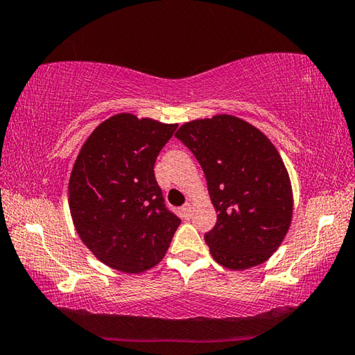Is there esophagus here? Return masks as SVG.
I'll list each match as a JSON object with an SVG mask.
<instances>
[{
	"instance_id": "esophagus-1",
	"label": "esophagus",
	"mask_w": 355,
	"mask_h": 355,
	"mask_svg": "<svg viewBox=\"0 0 355 355\" xmlns=\"http://www.w3.org/2000/svg\"><path fill=\"white\" fill-rule=\"evenodd\" d=\"M181 212H182V217L185 220H189L191 217V205H190V202H185V205L181 209Z\"/></svg>"
}]
</instances>
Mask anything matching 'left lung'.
I'll list each match as a JSON object with an SVG mask.
<instances>
[{
	"instance_id": "obj_1",
	"label": "left lung",
	"mask_w": 355,
	"mask_h": 355,
	"mask_svg": "<svg viewBox=\"0 0 355 355\" xmlns=\"http://www.w3.org/2000/svg\"><path fill=\"white\" fill-rule=\"evenodd\" d=\"M178 139L205 171L217 223L205 234L212 258L232 270L264 263L280 247L293 217V191L274 144L230 114L191 121Z\"/></svg>"
}]
</instances>
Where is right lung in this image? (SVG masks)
Instances as JSON below:
<instances>
[{
    "label": "right lung",
    "mask_w": 355,
    "mask_h": 355,
    "mask_svg": "<svg viewBox=\"0 0 355 355\" xmlns=\"http://www.w3.org/2000/svg\"><path fill=\"white\" fill-rule=\"evenodd\" d=\"M176 124L121 113L81 148L69 207L81 241L107 266L139 274L160 263L181 218L165 205L154 165Z\"/></svg>",
    "instance_id": "add662e5"
}]
</instances>
